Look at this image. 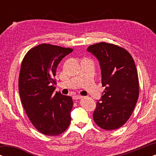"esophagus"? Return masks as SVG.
Listing matches in <instances>:
<instances>
[{
	"mask_svg": "<svg viewBox=\"0 0 156 156\" xmlns=\"http://www.w3.org/2000/svg\"><path fill=\"white\" fill-rule=\"evenodd\" d=\"M72 98H73V99H82V98H83V97H82V96L80 95H74L73 97H72Z\"/></svg>",
	"mask_w": 156,
	"mask_h": 156,
	"instance_id": "obj_1",
	"label": "esophagus"
}]
</instances>
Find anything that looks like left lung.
I'll return each instance as SVG.
<instances>
[{
	"instance_id": "8db88e82",
	"label": "left lung",
	"mask_w": 156,
	"mask_h": 156,
	"mask_svg": "<svg viewBox=\"0 0 156 156\" xmlns=\"http://www.w3.org/2000/svg\"><path fill=\"white\" fill-rule=\"evenodd\" d=\"M87 51L99 60L105 90L97 103L94 121L101 129H119L131 116L139 94V83L133 57L125 49L100 42Z\"/></svg>"
}]
</instances>
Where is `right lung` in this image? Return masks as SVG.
Here are the masks:
<instances>
[{"label":"right lung","mask_w":156,"mask_h":156,"mask_svg":"<svg viewBox=\"0 0 156 156\" xmlns=\"http://www.w3.org/2000/svg\"><path fill=\"white\" fill-rule=\"evenodd\" d=\"M73 50L42 44L30 50L21 64L19 94L28 118L40 133H62L71 122V97L55 92L57 67Z\"/></svg>","instance_id":"add662e5"}]
</instances>
